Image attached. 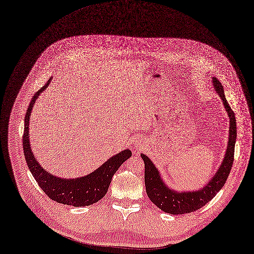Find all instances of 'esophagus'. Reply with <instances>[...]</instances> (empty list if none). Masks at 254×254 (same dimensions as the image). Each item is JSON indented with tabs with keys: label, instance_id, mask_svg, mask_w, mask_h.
Masks as SVG:
<instances>
[{
	"label": "esophagus",
	"instance_id": "obj_1",
	"mask_svg": "<svg viewBox=\"0 0 254 254\" xmlns=\"http://www.w3.org/2000/svg\"><path fill=\"white\" fill-rule=\"evenodd\" d=\"M145 146V141H144V139L143 138H141V137H138L137 139H136V141H135V144H134V147L136 148V149H142L143 147Z\"/></svg>",
	"mask_w": 254,
	"mask_h": 254
}]
</instances>
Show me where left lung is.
Wrapping results in <instances>:
<instances>
[{
    "instance_id": "left-lung-1",
    "label": "left lung",
    "mask_w": 254,
    "mask_h": 254,
    "mask_svg": "<svg viewBox=\"0 0 254 254\" xmlns=\"http://www.w3.org/2000/svg\"><path fill=\"white\" fill-rule=\"evenodd\" d=\"M213 85L217 93L222 98L226 111L228 112L230 118V135L224 161L214 177L206 184L205 187H203L201 190L192 192H177L169 189L152 161L144 154L141 155L145 163V185L147 194L150 200L166 213L172 215H182L194 212L205 206L223 188L230 174L234 163L235 145L237 139V121L235 113L226 99L224 87L217 78H213Z\"/></svg>"
}]
</instances>
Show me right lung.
<instances>
[{
  "label": "right lung",
  "instance_id": "obj_1",
  "mask_svg": "<svg viewBox=\"0 0 254 254\" xmlns=\"http://www.w3.org/2000/svg\"><path fill=\"white\" fill-rule=\"evenodd\" d=\"M51 79L52 77L47 81L44 86L34 93L26 110L24 117V132L22 136L23 153L26 164L37 184L50 199L64 205L75 207L89 206L96 203L106 194L112 176L119 167L132 156V153L130 150H124L110 158L106 163L93 172L84 177L74 179L57 177L42 169L31 152L28 137V125L33 104L39 94L49 85Z\"/></svg>",
  "mask_w": 254,
  "mask_h": 254
}]
</instances>
